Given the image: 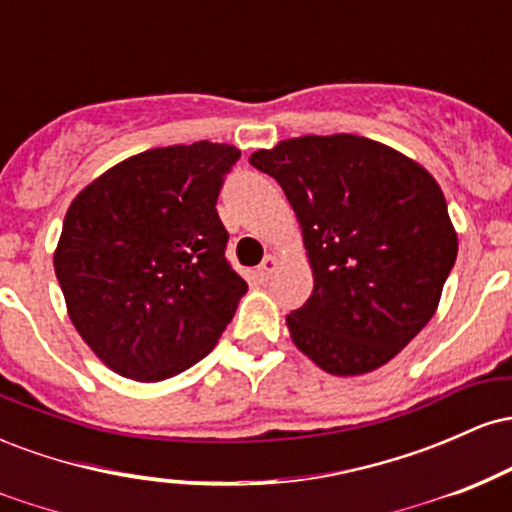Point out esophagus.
Returning a JSON list of instances; mask_svg holds the SVG:
<instances>
[{
	"label": "esophagus",
	"mask_w": 512,
	"mask_h": 512,
	"mask_svg": "<svg viewBox=\"0 0 512 512\" xmlns=\"http://www.w3.org/2000/svg\"><path fill=\"white\" fill-rule=\"evenodd\" d=\"M276 269H279V262H276V257L274 255H267L262 260L260 267H257V276H260L262 281H269V279H272V274L276 272Z\"/></svg>",
	"instance_id": "34e87169"
}]
</instances>
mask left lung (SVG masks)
Segmentation results:
<instances>
[{
  "instance_id": "8db88e82",
  "label": "left lung",
  "mask_w": 512,
  "mask_h": 512,
  "mask_svg": "<svg viewBox=\"0 0 512 512\" xmlns=\"http://www.w3.org/2000/svg\"><path fill=\"white\" fill-rule=\"evenodd\" d=\"M250 163L272 175L303 226L315 286L286 317L332 375L385 366L426 327L457 257L431 173L356 134L286 139Z\"/></svg>"
}]
</instances>
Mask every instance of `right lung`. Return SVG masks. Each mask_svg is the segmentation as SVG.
<instances>
[{
  "label": "right lung",
  "instance_id": "add662e5",
  "mask_svg": "<svg viewBox=\"0 0 512 512\" xmlns=\"http://www.w3.org/2000/svg\"><path fill=\"white\" fill-rule=\"evenodd\" d=\"M236 146H166L117 163L64 216L55 252L69 317L108 368L156 383L214 349L248 284L216 211Z\"/></svg>",
  "mask_w": 512,
  "mask_h": 512
}]
</instances>
